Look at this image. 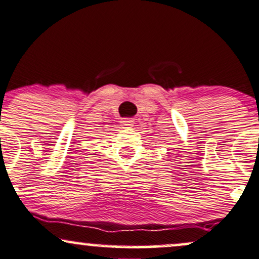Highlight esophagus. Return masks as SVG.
<instances>
[{"instance_id": "1", "label": "esophagus", "mask_w": 259, "mask_h": 259, "mask_svg": "<svg viewBox=\"0 0 259 259\" xmlns=\"http://www.w3.org/2000/svg\"><path fill=\"white\" fill-rule=\"evenodd\" d=\"M121 125H123L124 127H132L134 125V120H132V119L121 120Z\"/></svg>"}]
</instances>
